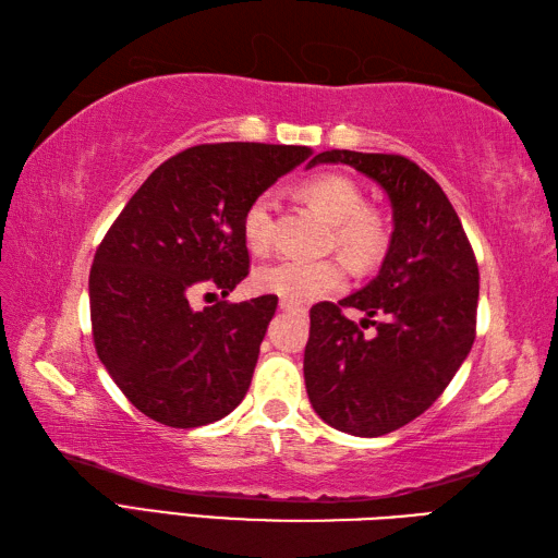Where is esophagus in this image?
<instances>
[{
	"instance_id": "esophagus-1",
	"label": "esophagus",
	"mask_w": 558,
	"mask_h": 558,
	"mask_svg": "<svg viewBox=\"0 0 558 558\" xmlns=\"http://www.w3.org/2000/svg\"><path fill=\"white\" fill-rule=\"evenodd\" d=\"M280 310H286V312H300L302 306H300L298 302H290V300L282 298V300H280Z\"/></svg>"
}]
</instances>
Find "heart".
Listing matches in <instances>:
<instances>
[{
  "label": "heart",
  "instance_id": "heart-1",
  "mask_svg": "<svg viewBox=\"0 0 558 558\" xmlns=\"http://www.w3.org/2000/svg\"><path fill=\"white\" fill-rule=\"evenodd\" d=\"M302 194L333 222L330 242L350 260L360 268H369L384 258L390 242L388 225L381 213L364 206L362 189L350 177L338 172L314 174L302 182ZM272 210H276V198L264 192L246 206L242 216L244 242L256 254L268 252L276 240ZM348 276L350 270L342 258H276L256 268L254 288L304 304L345 288Z\"/></svg>",
  "mask_w": 558,
  "mask_h": 558
}]
</instances>
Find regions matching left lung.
Segmentation results:
<instances>
[{
	"label": "left lung",
	"mask_w": 558,
	"mask_h": 558,
	"mask_svg": "<svg viewBox=\"0 0 558 558\" xmlns=\"http://www.w3.org/2000/svg\"><path fill=\"white\" fill-rule=\"evenodd\" d=\"M318 162L350 165L381 184L393 234L369 286L312 306L306 393L333 429L384 436L429 410L465 362L477 328V258L444 189L417 162L357 150H324ZM342 308L367 318L354 325ZM369 325L374 335L363 330Z\"/></svg>",
	"instance_id": "8db88e82"
}]
</instances>
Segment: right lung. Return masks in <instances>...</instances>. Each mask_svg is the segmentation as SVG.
Segmentation results:
<instances>
[{
	"label": "right lung",
	"instance_id": "obj_1",
	"mask_svg": "<svg viewBox=\"0 0 558 558\" xmlns=\"http://www.w3.org/2000/svg\"><path fill=\"white\" fill-rule=\"evenodd\" d=\"M312 156L306 146L201 144L153 170L100 242L88 278L93 342L136 410L174 429L222 420L244 400L278 298L196 312L248 276L242 216Z\"/></svg>",
	"mask_w": 558,
	"mask_h": 558
}]
</instances>
